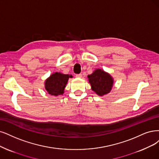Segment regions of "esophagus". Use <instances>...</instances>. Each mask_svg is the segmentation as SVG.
I'll return each mask as SVG.
<instances>
[{
	"label": "esophagus",
	"instance_id": "obj_1",
	"mask_svg": "<svg viewBox=\"0 0 159 159\" xmlns=\"http://www.w3.org/2000/svg\"><path fill=\"white\" fill-rule=\"evenodd\" d=\"M82 76H83V75H82V74H78V75H76V77L82 78Z\"/></svg>",
	"mask_w": 159,
	"mask_h": 159
}]
</instances>
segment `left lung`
Segmentation results:
<instances>
[{
	"instance_id": "left-lung-1",
	"label": "left lung",
	"mask_w": 159,
	"mask_h": 159,
	"mask_svg": "<svg viewBox=\"0 0 159 159\" xmlns=\"http://www.w3.org/2000/svg\"><path fill=\"white\" fill-rule=\"evenodd\" d=\"M92 90L97 95L103 96L109 93L113 86L114 79L109 73L102 69H96L91 75H88Z\"/></svg>"
}]
</instances>
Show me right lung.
I'll return each mask as SVG.
<instances>
[{
    "label": "right lung",
    "mask_w": 159,
    "mask_h": 159,
    "mask_svg": "<svg viewBox=\"0 0 159 159\" xmlns=\"http://www.w3.org/2000/svg\"><path fill=\"white\" fill-rule=\"evenodd\" d=\"M69 78H73V76L60 72L53 73L44 81L45 89L51 96L62 95Z\"/></svg>",
    "instance_id": "1"
}]
</instances>
